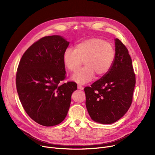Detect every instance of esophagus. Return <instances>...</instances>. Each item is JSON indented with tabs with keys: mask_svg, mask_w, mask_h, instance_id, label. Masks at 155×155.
<instances>
[{
	"mask_svg": "<svg viewBox=\"0 0 155 155\" xmlns=\"http://www.w3.org/2000/svg\"><path fill=\"white\" fill-rule=\"evenodd\" d=\"M78 89H79V90H83L84 89V87H82V85H78Z\"/></svg>",
	"mask_w": 155,
	"mask_h": 155,
	"instance_id": "1",
	"label": "esophagus"
}]
</instances>
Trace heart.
Returning a JSON list of instances; mask_svg holds the SVG:
<instances>
[{
	"label": "heart",
	"instance_id": "b5f03b06",
	"mask_svg": "<svg viewBox=\"0 0 155 155\" xmlns=\"http://www.w3.org/2000/svg\"><path fill=\"white\" fill-rule=\"evenodd\" d=\"M115 56L112 46L99 38H91L77 45L75 50L68 48L63 55L64 67L71 72L76 71L82 64L85 67L72 76L76 82L84 84L92 80L95 73L99 77L110 69Z\"/></svg>",
	"mask_w": 155,
	"mask_h": 155
}]
</instances>
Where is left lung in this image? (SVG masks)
Segmentation results:
<instances>
[{
  "label": "left lung",
  "mask_w": 155,
  "mask_h": 155,
  "mask_svg": "<svg viewBox=\"0 0 155 155\" xmlns=\"http://www.w3.org/2000/svg\"><path fill=\"white\" fill-rule=\"evenodd\" d=\"M116 53L109 71L84 88L86 107L91 119L101 124L115 123L127 112L133 102L136 77L126 46L115 39Z\"/></svg>",
  "instance_id": "left-lung-1"
}]
</instances>
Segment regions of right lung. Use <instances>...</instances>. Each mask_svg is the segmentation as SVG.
Listing matches in <instances>:
<instances>
[{
    "label": "right lung",
    "mask_w": 155,
    "mask_h": 155,
    "mask_svg": "<svg viewBox=\"0 0 155 155\" xmlns=\"http://www.w3.org/2000/svg\"><path fill=\"white\" fill-rule=\"evenodd\" d=\"M69 42L60 36L41 38L25 51L16 73V88L24 109L45 126L61 123L66 117L74 82L60 84L66 78L63 55Z\"/></svg>",
    "instance_id": "1"
}]
</instances>
